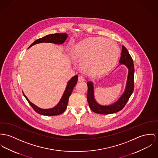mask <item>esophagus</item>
Masks as SVG:
<instances>
[{"mask_svg": "<svg viewBox=\"0 0 158 158\" xmlns=\"http://www.w3.org/2000/svg\"><path fill=\"white\" fill-rule=\"evenodd\" d=\"M84 81H85V79L82 76H79V77H78L79 82H84Z\"/></svg>", "mask_w": 158, "mask_h": 158, "instance_id": "34e87169", "label": "esophagus"}]
</instances>
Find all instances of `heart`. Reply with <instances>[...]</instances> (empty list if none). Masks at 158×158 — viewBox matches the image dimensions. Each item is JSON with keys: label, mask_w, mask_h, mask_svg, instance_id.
I'll use <instances>...</instances> for the list:
<instances>
[{"label": "heart", "mask_w": 158, "mask_h": 158, "mask_svg": "<svg viewBox=\"0 0 158 158\" xmlns=\"http://www.w3.org/2000/svg\"><path fill=\"white\" fill-rule=\"evenodd\" d=\"M80 61L85 73L98 76L108 72L116 64L120 55L117 43L103 37H92L77 43L72 51Z\"/></svg>", "instance_id": "obj_1"}]
</instances>
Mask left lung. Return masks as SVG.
Segmentation results:
<instances>
[{
    "instance_id": "left-lung-1",
    "label": "left lung",
    "mask_w": 158,
    "mask_h": 158,
    "mask_svg": "<svg viewBox=\"0 0 158 158\" xmlns=\"http://www.w3.org/2000/svg\"><path fill=\"white\" fill-rule=\"evenodd\" d=\"M120 65H124L128 69V75L125 90L120 98L109 105H102L97 103L94 97V88L92 82H88L87 100L89 106L94 112L100 114H110L121 110L126 105L134 89V65L133 60L128 50L123 46ZM118 65V66H119Z\"/></svg>"
}]
</instances>
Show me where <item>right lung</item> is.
Wrapping results in <instances>:
<instances>
[{
	"instance_id": "add662e5",
	"label": "right lung",
	"mask_w": 158,
	"mask_h": 158,
	"mask_svg": "<svg viewBox=\"0 0 158 158\" xmlns=\"http://www.w3.org/2000/svg\"><path fill=\"white\" fill-rule=\"evenodd\" d=\"M68 37V35L65 33L62 34H49L46 36H44L43 38H39L35 40L32 44H31L29 48L32 47V46L41 43H51L56 44H63L65 41L66 40L67 38ZM78 79V76L76 75L73 76L72 78L68 82L65 89L64 92V94L61 97V100L58 102V103L53 108L50 109H42L38 107L34 103H31L27 97L25 96L24 93H23L24 97L26 98L30 105L32 108L34 109V110L37 113L47 116H53V115H58L63 113L65 110L67 108V104L69 102V98L70 96L72 94L73 91V88L74 86L76 85Z\"/></svg>"
}]
</instances>
